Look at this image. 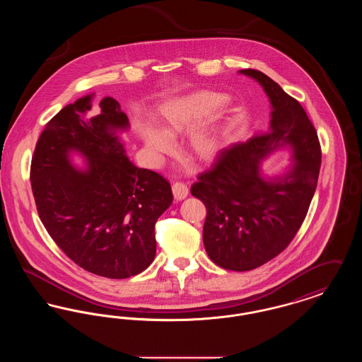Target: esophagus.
Returning a JSON list of instances; mask_svg holds the SVG:
<instances>
[{"label":"esophagus","mask_w":362,"mask_h":362,"mask_svg":"<svg viewBox=\"0 0 362 362\" xmlns=\"http://www.w3.org/2000/svg\"><path fill=\"white\" fill-rule=\"evenodd\" d=\"M173 192L176 201H183L189 195V187L182 182H176L173 185Z\"/></svg>","instance_id":"esophagus-1"}]
</instances>
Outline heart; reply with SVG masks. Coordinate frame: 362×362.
Here are the masks:
<instances>
[{
  "label": "heart",
  "instance_id": "obj_1",
  "mask_svg": "<svg viewBox=\"0 0 362 362\" xmlns=\"http://www.w3.org/2000/svg\"><path fill=\"white\" fill-rule=\"evenodd\" d=\"M224 102V96L220 93L198 90L164 104L161 107V134L145 124L137 126L138 136L144 141L151 161L153 164H158L164 156L171 153L173 151V142L170 138L186 133L189 129L205 121ZM225 145L226 132L217 118H211L207 123L194 130L187 139L189 153L199 160L214 158L220 155Z\"/></svg>",
  "mask_w": 362,
  "mask_h": 362
}]
</instances>
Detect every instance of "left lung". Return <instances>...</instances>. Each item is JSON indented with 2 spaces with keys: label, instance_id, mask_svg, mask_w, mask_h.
I'll list each match as a JSON object with an SVG mask.
<instances>
[{
  "label": "left lung",
  "instance_id": "8db88e82",
  "mask_svg": "<svg viewBox=\"0 0 362 362\" xmlns=\"http://www.w3.org/2000/svg\"><path fill=\"white\" fill-rule=\"evenodd\" d=\"M240 73L255 78L269 96L270 129L223 149L211 168L198 175L191 194L206 206L209 258L226 270L248 272L276 258L298 232L316 189L322 151L301 104L264 73ZM286 144L293 148V168L274 180L262 177L259 161Z\"/></svg>",
  "mask_w": 362,
  "mask_h": 362
}]
</instances>
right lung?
I'll return each mask as SVG.
<instances>
[{
    "label": "right lung",
    "instance_id": "add662e5",
    "mask_svg": "<svg viewBox=\"0 0 362 362\" xmlns=\"http://www.w3.org/2000/svg\"><path fill=\"white\" fill-rule=\"evenodd\" d=\"M92 95L64 107L36 142L31 187L40 221L76 264L96 276H137L153 262L155 225L173 204L170 182L124 155L118 130L129 127L119 103L104 98L88 118ZM70 151L88 161L71 167Z\"/></svg>",
    "mask_w": 362,
    "mask_h": 362
}]
</instances>
